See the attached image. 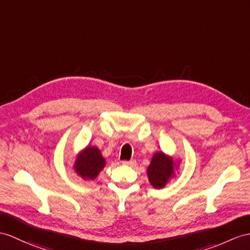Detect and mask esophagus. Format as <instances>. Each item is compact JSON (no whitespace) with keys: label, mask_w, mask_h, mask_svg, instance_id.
I'll return each mask as SVG.
<instances>
[{"label":"esophagus","mask_w":250,"mask_h":250,"mask_svg":"<svg viewBox=\"0 0 250 250\" xmlns=\"http://www.w3.org/2000/svg\"><path fill=\"white\" fill-rule=\"evenodd\" d=\"M122 164H124V166L132 167V166H135V164H136V161H135V160H129V161L124 160V161H122Z\"/></svg>","instance_id":"1"}]
</instances>
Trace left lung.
Wrapping results in <instances>:
<instances>
[{"label": "left lung", "instance_id": "obj_1", "mask_svg": "<svg viewBox=\"0 0 250 250\" xmlns=\"http://www.w3.org/2000/svg\"><path fill=\"white\" fill-rule=\"evenodd\" d=\"M177 164L172 157L167 156L162 151H158L151 158L147 167V176L150 185L156 188H162L175 176Z\"/></svg>", "mask_w": 250, "mask_h": 250}]
</instances>
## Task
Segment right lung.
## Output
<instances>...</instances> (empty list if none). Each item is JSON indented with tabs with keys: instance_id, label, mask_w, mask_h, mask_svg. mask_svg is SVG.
<instances>
[{
	"instance_id": "obj_1",
	"label": "right lung",
	"mask_w": 250,
	"mask_h": 250,
	"mask_svg": "<svg viewBox=\"0 0 250 250\" xmlns=\"http://www.w3.org/2000/svg\"><path fill=\"white\" fill-rule=\"evenodd\" d=\"M105 166L106 161L101 150L95 146H87L77 156L73 168L82 178L93 180Z\"/></svg>"
}]
</instances>
